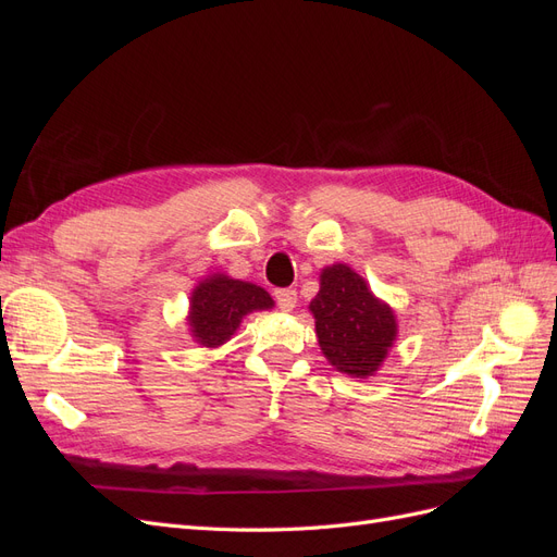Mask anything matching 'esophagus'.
Wrapping results in <instances>:
<instances>
[{"label": "esophagus", "mask_w": 557, "mask_h": 557, "mask_svg": "<svg viewBox=\"0 0 557 557\" xmlns=\"http://www.w3.org/2000/svg\"><path fill=\"white\" fill-rule=\"evenodd\" d=\"M274 299H276L278 309L293 311L295 305H297V290H293V288H278V290H274Z\"/></svg>", "instance_id": "obj_1"}]
</instances>
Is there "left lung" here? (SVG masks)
<instances>
[{
    "instance_id": "8db88e82",
    "label": "left lung",
    "mask_w": 557,
    "mask_h": 557,
    "mask_svg": "<svg viewBox=\"0 0 557 557\" xmlns=\"http://www.w3.org/2000/svg\"><path fill=\"white\" fill-rule=\"evenodd\" d=\"M318 344L336 372L374 376L397 336L395 311L374 297L367 281L348 264L320 272V290L309 305Z\"/></svg>"
}]
</instances>
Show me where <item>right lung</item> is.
Listing matches in <instances>:
<instances>
[{
    "instance_id": "obj_1",
    "label": "right lung",
    "mask_w": 557,
    "mask_h": 557,
    "mask_svg": "<svg viewBox=\"0 0 557 557\" xmlns=\"http://www.w3.org/2000/svg\"><path fill=\"white\" fill-rule=\"evenodd\" d=\"M272 307L274 299L260 285L213 274L199 281L190 295L188 325L197 344L215 348L237 332L244 315Z\"/></svg>"
}]
</instances>
